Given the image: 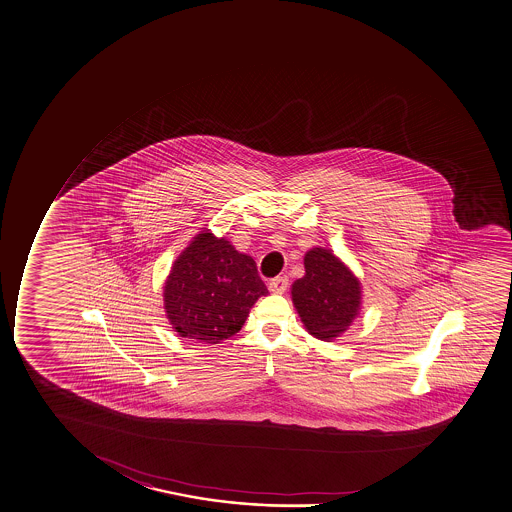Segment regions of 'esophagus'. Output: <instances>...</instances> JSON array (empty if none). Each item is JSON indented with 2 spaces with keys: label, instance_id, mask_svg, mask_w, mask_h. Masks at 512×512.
<instances>
[{
  "label": "esophagus",
  "instance_id": "obj_1",
  "mask_svg": "<svg viewBox=\"0 0 512 512\" xmlns=\"http://www.w3.org/2000/svg\"><path fill=\"white\" fill-rule=\"evenodd\" d=\"M289 286V279L286 276H277L269 282V289L272 293L282 294Z\"/></svg>",
  "mask_w": 512,
  "mask_h": 512
}]
</instances>
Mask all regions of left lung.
<instances>
[{"label": "left lung", "instance_id": "obj_1", "mask_svg": "<svg viewBox=\"0 0 512 512\" xmlns=\"http://www.w3.org/2000/svg\"><path fill=\"white\" fill-rule=\"evenodd\" d=\"M305 270V276L293 284L294 306L311 335L334 339L356 318L361 305L359 281L325 248L306 253Z\"/></svg>", "mask_w": 512, "mask_h": 512}]
</instances>
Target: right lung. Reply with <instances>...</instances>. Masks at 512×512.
I'll return each mask as SVG.
<instances>
[{
    "mask_svg": "<svg viewBox=\"0 0 512 512\" xmlns=\"http://www.w3.org/2000/svg\"><path fill=\"white\" fill-rule=\"evenodd\" d=\"M269 291L252 257L202 231L180 253L165 284V310L182 337L218 344L230 339Z\"/></svg>",
    "mask_w": 512,
    "mask_h": 512,
    "instance_id": "add662e5",
    "label": "right lung"
}]
</instances>
